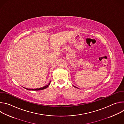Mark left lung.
Returning a JSON list of instances; mask_svg holds the SVG:
<instances>
[{
  "label": "left lung",
  "mask_w": 124,
  "mask_h": 124,
  "mask_svg": "<svg viewBox=\"0 0 124 124\" xmlns=\"http://www.w3.org/2000/svg\"><path fill=\"white\" fill-rule=\"evenodd\" d=\"M74 87H75V86H74Z\"/></svg>",
  "instance_id": "obj_1"
}]
</instances>
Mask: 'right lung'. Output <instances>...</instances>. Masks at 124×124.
I'll return each instance as SVG.
<instances>
[{"label": "right lung", "mask_w": 124, "mask_h": 124, "mask_svg": "<svg viewBox=\"0 0 124 124\" xmlns=\"http://www.w3.org/2000/svg\"><path fill=\"white\" fill-rule=\"evenodd\" d=\"M50 82H51V81H50ZM50 82L48 83V85H46V86H44V87H41V88H36V89H28V88H25V89H27V90H34V91H36H36H38V90H41L45 89H46V88L47 87H48V86H49V85L50 83Z\"/></svg>", "instance_id": "right-lung-1"}]
</instances>
